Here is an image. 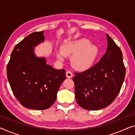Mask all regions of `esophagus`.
Masks as SVG:
<instances>
[{
	"mask_svg": "<svg viewBox=\"0 0 135 135\" xmlns=\"http://www.w3.org/2000/svg\"><path fill=\"white\" fill-rule=\"evenodd\" d=\"M66 76H67V78H71L73 77V73H72L70 71H67L66 72Z\"/></svg>",
	"mask_w": 135,
	"mask_h": 135,
	"instance_id": "esophagus-1",
	"label": "esophagus"
}]
</instances>
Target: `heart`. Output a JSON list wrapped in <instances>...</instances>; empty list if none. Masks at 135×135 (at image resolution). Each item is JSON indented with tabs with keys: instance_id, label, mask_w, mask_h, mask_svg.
I'll use <instances>...</instances> for the list:
<instances>
[{
	"instance_id": "1",
	"label": "heart",
	"mask_w": 135,
	"mask_h": 135,
	"mask_svg": "<svg viewBox=\"0 0 135 135\" xmlns=\"http://www.w3.org/2000/svg\"><path fill=\"white\" fill-rule=\"evenodd\" d=\"M98 54L97 46L90 44L89 40L80 39L64 44L61 51L57 53V57L59 61H63L65 56H72V66L79 71H85L93 65Z\"/></svg>"
}]
</instances>
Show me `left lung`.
Listing matches in <instances>:
<instances>
[{
  "label": "left lung",
  "instance_id": "left-lung-1",
  "mask_svg": "<svg viewBox=\"0 0 135 135\" xmlns=\"http://www.w3.org/2000/svg\"><path fill=\"white\" fill-rule=\"evenodd\" d=\"M106 53L99 62L82 73H75V97L78 105L98 110L110 105L119 93L126 75L122 53L108 34Z\"/></svg>",
  "mask_w": 135,
  "mask_h": 135
}]
</instances>
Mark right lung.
I'll list each match as a JSON object with an SVG mask.
<instances>
[{"instance_id": "obj_1", "label": "right lung", "mask_w": 135, "mask_h": 135, "mask_svg": "<svg viewBox=\"0 0 135 135\" xmlns=\"http://www.w3.org/2000/svg\"><path fill=\"white\" fill-rule=\"evenodd\" d=\"M44 31L35 32L15 46L7 65V78L15 97L23 107L45 110L55 102L65 70H56L44 57L35 55V47L44 42Z\"/></svg>"}]
</instances>
